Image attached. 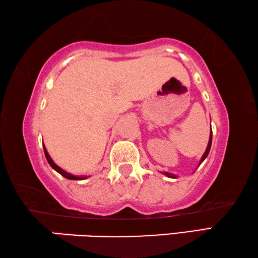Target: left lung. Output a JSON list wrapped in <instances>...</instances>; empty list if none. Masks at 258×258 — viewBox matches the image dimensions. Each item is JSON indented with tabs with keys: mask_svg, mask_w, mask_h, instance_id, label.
Listing matches in <instances>:
<instances>
[{
	"mask_svg": "<svg viewBox=\"0 0 258 258\" xmlns=\"http://www.w3.org/2000/svg\"><path fill=\"white\" fill-rule=\"evenodd\" d=\"M211 145H212V130H211V135H210L209 145H207V148H206V151H205V153H204V155L202 156V159H201V161H200V164H202V162L206 159L207 155H209L210 150H211ZM164 174L166 175V177H169V178H177V175H174V174H172V173H169V172H164Z\"/></svg>",
	"mask_w": 258,
	"mask_h": 258,
	"instance_id": "8db88e82",
	"label": "left lung"
}]
</instances>
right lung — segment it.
<instances>
[{
    "mask_svg": "<svg viewBox=\"0 0 258 258\" xmlns=\"http://www.w3.org/2000/svg\"><path fill=\"white\" fill-rule=\"evenodd\" d=\"M43 147H44V153H45V156H46V160H47V162H48V164L52 166V168L56 171V172H58L60 173L61 175H63V177L64 178H67V179H70V180H79V179H85L86 177H77V175H74V174H70V173H68V172H66L64 170H62L60 166H57L55 163H54L53 162V160L51 159V156L48 155V153H47V151H46V148H45V146L43 145Z\"/></svg>",
    "mask_w": 258,
    "mask_h": 258,
    "instance_id": "obj_1",
    "label": "right lung"
}]
</instances>
